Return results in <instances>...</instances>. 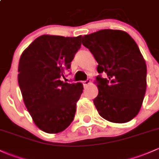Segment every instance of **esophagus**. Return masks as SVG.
I'll list each match as a JSON object with an SVG mask.
<instances>
[{
  "mask_svg": "<svg viewBox=\"0 0 159 159\" xmlns=\"http://www.w3.org/2000/svg\"><path fill=\"white\" fill-rule=\"evenodd\" d=\"M90 83V80H86V81H83V85H84V86H87Z\"/></svg>",
  "mask_w": 159,
  "mask_h": 159,
  "instance_id": "34e87169",
  "label": "esophagus"
}]
</instances>
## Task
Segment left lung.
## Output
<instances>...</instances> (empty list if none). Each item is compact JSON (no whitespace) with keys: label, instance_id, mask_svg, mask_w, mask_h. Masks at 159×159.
Wrapping results in <instances>:
<instances>
[{"label":"left lung","instance_id":"left-lung-1","mask_svg":"<svg viewBox=\"0 0 159 159\" xmlns=\"http://www.w3.org/2000/svg\"><path fill=\"white\" fill-rule=\"evenodd\" d=\"M82 43L98 64V94L93 99L98 114L110 122L131 120L139 113L146 90L147 69L138 45L127 32L114 30L86 35Z\"/></svg>","mask_w":159,"mask_h":159}]
</instances>
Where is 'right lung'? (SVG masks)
Masks as SVG:
<instances>
[{
	"mask_svg": "<svg viewBox=\"0 0 159 159\" xmlns=\"http://www.w3.org/2000/svg\"><path fill=\"white\" fill-rule=\"evenodd\" d=\"M81 39L42 35L20 57L18 83L25 107L37 127L48 134L64 130L74 118L83 86L61 79L81 47Z\"/></svg>",
	"mask_w": 159,
	"mask_h": 159,
	"instance_id": "obj_1",
	"label": "right lung"
}]
</instances>
